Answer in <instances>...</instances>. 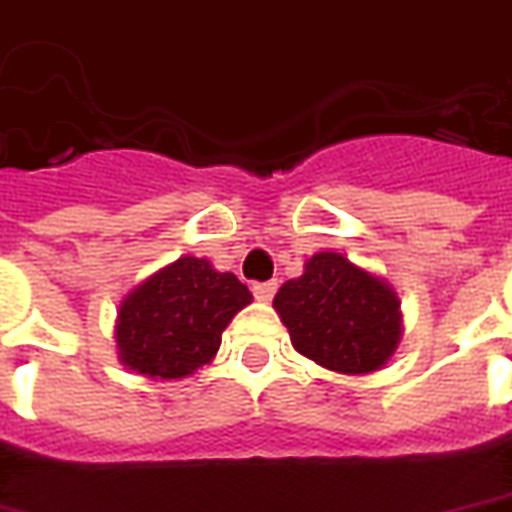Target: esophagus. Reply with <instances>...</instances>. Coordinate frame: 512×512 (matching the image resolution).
Masks as SVG:
<instances>
[{"label": "esophagus", "mask_w": 512, "mask_h": 512, "mask_svg": "<svg viewBox=\"0 0 512 512\" xmlns=\"http://www.w3.org/2000/svg\"><path fill=\"white\" fill-rule=\"evenodd\" d=\"M275 292H278V283L275 281L256 283V286H253V297L259 302H270L272 297H275Z\"/></svg>", "instance_id": "34e87169"}]
</instances>
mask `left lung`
<instances>
[{
  "label": "left lung",
  "mask_w": 512,
  "mask_h": 512,
  "mask_svg": "<svg viewBox=\"0 0 512 512\" xmlns=\"http://www.w3.org/2000/svg\"><path fill=\"white\" fill-rule=\"evenodd\" d=\"M272 308L302 357L343 376L384 368L404 335L398 292L338 251L313 253L300 278L278 289Z\"/></svg>",
  "instance_id": "left-lung-1"
}]
</instances>
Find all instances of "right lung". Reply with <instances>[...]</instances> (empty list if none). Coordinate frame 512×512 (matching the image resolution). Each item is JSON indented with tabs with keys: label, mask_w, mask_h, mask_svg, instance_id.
Segmentation results:
<instances>
[{
	"label": "right lung",
	"mask_w": 512,
	"mask_h": 512,
	"mask_svg": "<svg viewBox=\"0 0 512 512\" xmlns=\"http://www.w3.org/2000/svg\"><path fill=\"white\" fill-rule=\"evenodd\" d=\"M253 294L234 272H220L207 259L179 256L119 302L114 338L117 357L147 379H185L210 365L220 335L251 305Z\"/></svg>",
	"instance_id": "add662e5"
}]
</instances>
